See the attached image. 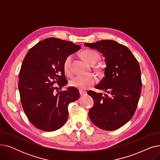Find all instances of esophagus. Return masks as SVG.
Here are the masks:
<instances>
[{
  "instance_id": "1",
  "label": "esophagus",
  "mask_w": 160,
  "mask_h": 160,
  "mask_svg": "<svg viewBox=\"0 0 160 160\" xmlns=\"http://www.w3.org/2000/svg\"><path fill=\"white\" fill-rule=\"evenodd\" d=\"M79 92H80V95L81 96H82V95H85L87 93L86 91H82V90H80L79 91Z\"/></svg>"
}]
</instances>
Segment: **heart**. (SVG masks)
<instances>
[{
    "instance_id": "1",
    "label": "heart",
    "mask_w": 160,
    "mask_h": 160,
    "mask_svg": "<svg viewBox=\"0 0 160 160\" xmlns=\"http://www.w3.org/2000/svg\"><path fill=\"white\" fill-rule=\"evenodd\" d=\"M83 59L89 64L93 65L97 62L99 59V54L93 50H86L82 52ZM72 57L69 56L67 57L63 63V70L66 74H71V63ZM97 81V78L94 75L88 76H78L70 81V85L80 90H86L93 86Z\"/></svg>"
}]
</instances>
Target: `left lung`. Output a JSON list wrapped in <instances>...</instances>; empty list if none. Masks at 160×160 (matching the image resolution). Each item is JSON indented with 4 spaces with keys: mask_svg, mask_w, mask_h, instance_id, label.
Here are the masks:
<instances>
[{
    "mask_svg": "<svg viewBox=\"0 0 160 160\" xmlns=\"http://www.w3.org/2000/svg\"><path fill=\"white\" fill-rule=\"evenodd\" d=\"M84 46L97 50L105 58L104 77L95 88L109 93L88 92L94 100L89 117L100 128L117 130L128 122L136 110L141 88L139 63L128 48L113 40Z\"/></svg>",
    "mask_w": 160,
    "mask_h": 160,
    "instance_id": "1",
    "label": "left lung"
}]
</instances>
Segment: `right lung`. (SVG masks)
Masks as SVG:
<instances>
[{
	"mask_svg": "<svg viewBox=\"0 0 160 160\" xmlns=\"http://www.w3.org/2000/svg\"><path fill=\"white\" fill-rule=\"evenodd\" d=\"M81 48L71 41L50 38L31 48L24 57L19 72V90L23 110L37 128L51 132L60 128L68 118V105L80 97L77 89L68 88L54 94L56 88L65 86L63 63Z\"/></svg>",
	"mask_w": 160,
	"mask_h": 160,
	"instance_id": "add662e5",
	"label": "right lung"
}]
</instances>
